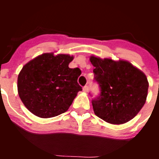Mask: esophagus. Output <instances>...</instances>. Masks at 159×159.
Wrapping results in <instances>:
<instances>
[{
  "instance_id": "esophagus-1",
  "label": "esophagus",
  "mask_w": 159,
  "mask_h": 159,
  "mask_svg": "<svg viewBox=\"0 0 159 159\" xmlns=\"http://www.w3.org/2000/svg\"><path fill=\"white\" fill-rule=\"evenodd\" d=\"M88 90H89V88H88V85H85V86L83 88V91H84V92H88Z\"/></svg>"
}]
</instances>
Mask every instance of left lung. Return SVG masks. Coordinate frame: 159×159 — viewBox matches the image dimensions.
<instances>
[{
	"label": "left lung",
	"mask_w": 159,
	"mask_h": 159,
	"mask_svg": "<svg viewBox=\"0 0 159 159\" xmlns=\"http://www.w3.org/2000/svg\"><path fill=\"white\" fill-rule=\"evenodd\" d=\"M90 61L100 88V95L92 100L95 115L111 124L131 120L147 100L149 83L145 74L126 60L92 56Z\"/></svg>",
	"instance_id": "1"
}]
</instances>
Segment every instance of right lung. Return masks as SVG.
<instances>
[{
    "mask_svg": "<svg viewBox=\"0 0 159 159\" xmlns=\"http://www.w3.org/2000/svg\"><path fill=\"white\" fill-rule=\"evenodd\" d=\"M74 57L43 53L22 67L17 79L18 95L26 108L40 118L64 113L80 91V68H70Z\"/></svg>",
    "mask_w": 159,
    "mask_h": 159,
    "instance_id": "obj_1",
    "label": "right lung"
}]
</instances>
